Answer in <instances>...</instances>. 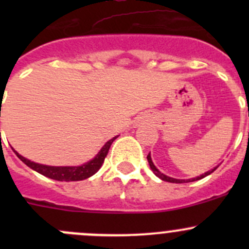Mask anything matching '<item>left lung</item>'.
<instances>
[{"instance_id":"8db88e82","label":"left lung","mask_w":249,"mask_h":249,"mask_svg":"<svg viewBox=\"0 0 249 249\" xmlns=\"http://www.w3.org/2000/svg\"><path fill=\"white\" fill-rule=\"evenodd\" d=\"M147 159H148V162H149L150 170H152L153 173H154V175L157 176V177H159L160 179L165 180V182H170V183H188V182H194V180H199V179H201V178H205L206 176L211 175V173H212L213 171H215V169H217V167H218V166L213 167V169H212V170H210V171H207V172L202 173V175L197 176V177H195V178H189V179H177V178L169 177V176H166V175H164V173L160 172L159 170H158L157 167H155V165L153 164L152 158H150V153H149V154L147 155Z\"/></svg>"}]
</instances>
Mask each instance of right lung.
Instances as JSON below:
<instances>
[{
    "mask_svg": "<svg viewBox=\"0 0 249 249\" xmlns=\"http://www.w3.org/2000/svg\"><path fill=\"white\" fill-rule=\"evenodd\" d=\"M117 137L118 136L113 137V139H110L108 142L105 143V145L101 148V150L95 155L94 159L85 162V164L79 165V166H49V165H43L38 164V162L31 161V160L26 159V158H24L22 155H20L19 153L16 152V150H14V153H16L17 157L19 158L25 165H27L30 169L35 170L36 172L41 173V175L46 176L48 178L60 180V182H73V180L87 179V178L91 177L92 175H95V173L99 171L100 167L104 164L105 158L108 154L110 144H112L113 141L117 139Z\"/></svg>",
    "mask_w": 249,
    "mask_h": 249,
    "instance_id": "1",
    "label": "right lung"
}]
</instances>
